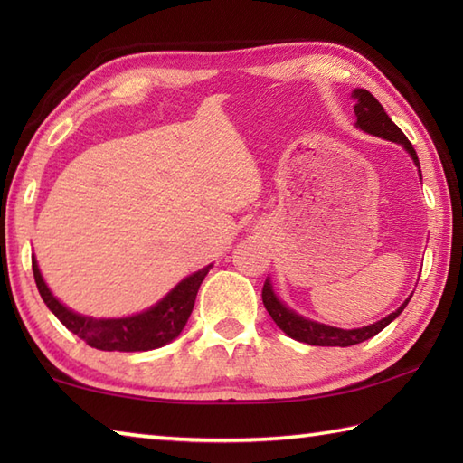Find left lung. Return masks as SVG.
Wrapping results in <instances>:
<instances>
[{"instance_id": "1", "label": "left lung", "mask_w": 463, "mask_h": 463, "mask_svg": "<svg viewBox=\"0 0 463 463\" xmlns=\"http://www.w3.org/2000/svg\"><path fill=\"white\" fill-rule=\"evenodd\" d=\"M354 97H356V101H358L356 107H354V113H356V119H358L356 125L360 127V129L366 131V133H372V135L383 137V139H388V141L404 145V149L411 155V159H414V163L420 166L414 146H411V143L408 141V137L402 133L400 127L390 119L388 113L383 111V107L380 105L376 97H373L366 90H356V91H354ZM420 176H421V173H420ZM262 302H264V308H267L269 314L272 317V320L277 322V326L282 332H287L290 338L312 344V346H340V348H346V346H354V344H360L364 340L376 336L378 332L386 328L388 324L394 320L402 310L406 308V304L410 302V298L404 304H402V307L396 312H392L390 317L382 318L380 322H373V324H370V326L356 328V330H342V328L324 326V324H318V322H312V320L298 317V314H294L292 310H288L277 297H274L272 287L269 282H264V287H262Z\"/></svg>"}]
</instances>
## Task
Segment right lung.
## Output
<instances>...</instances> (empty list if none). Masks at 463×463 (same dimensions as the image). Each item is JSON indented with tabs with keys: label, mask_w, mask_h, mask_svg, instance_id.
<instances>
[{
	"label": "right lung",
	"mask_w": 463,
	"mask_h": 463,
	"mask_svg": "<svg viewBox=\"0 0 463 463\" xmlns=\"http://www.w3.org/2000/svg\"><path fill=\"white\" fill-rule=\"evenodd\" d=\"M32 267L37 290L42 294L43 302L47 304V308L61 320L67 330H71L85 344H90L91 348L97 350L145 352L161 348L166 342L179 336L186 320L191 317L196 292H199L201 282L204 280L206 272H209L211 264L176 284L156 307L137 314V317L113 320L87 318L81 317V314H75L65 308L63 304L49 292L47 284L42 279V272L37 269L35 257H32Z\"/></svg>",
	"instance_id": "right-lung-1"
}]
</instances>
